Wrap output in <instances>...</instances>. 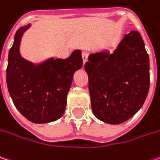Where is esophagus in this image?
Wrapping results in <instances>:
<instances>
[{"label":"esophagus","mask_w":160,"mask_h":160,"mask_svg":"<svg viewBox=\"0 0 160 160\" xmlns=\"http://www.w3.org/2000/svg\"><path fill=\"white\" fill-rule=\"evenodd\" d=\"M82 60H83V63L85 64L86 61H88V53L86 52H82Z\"/></svg>","instance_id":"obj_1"}]
</instances>
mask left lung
I'll return each mask as SVG.
<instances>
[{"label":"left lung","mask_w":160,"mask_h":160,"mask_svg":"<svg viewBox=\"0 0 160 160\" xmlns=\"http://www.w3.org/2000/svg\"><path fill=\"white\" fill-rule=\"evenodd\" d=\"M84 67L97 118L119 124L144 104L149 89V58L138 32L126 34L111 54H90Z\"/></svg>","instance_id":"8db88e82"}]
</instances>
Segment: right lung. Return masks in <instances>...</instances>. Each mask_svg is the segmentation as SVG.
Wrapping results in <instances>:
<instances>
[{
    "label": "right lung",
    "mask_w": 160,
    "mask_h": 160,
    "mask_svg": "<svg viewBox=\"0 0 160 160\" xmlns=\"http://www.w3.org/2000/svg\"><path fill=\"white\" fill-rule=\"evenodd\" d=\"M31 24L20 28L10 49L6 80L17 109L34 123L54 121L63 115L67 94L75 71L82 67L81 52L76 50L63 59H50L39 65L25 61L20 54V42Z\"/></svg>",
    "instance_id": "right-lung-1"
}]
</instances>
